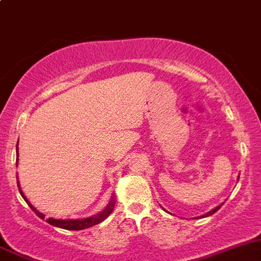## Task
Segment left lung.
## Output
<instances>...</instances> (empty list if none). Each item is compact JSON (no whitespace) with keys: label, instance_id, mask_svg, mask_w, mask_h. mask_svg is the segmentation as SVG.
Instances as JSON below:
<instances>
[{"label":"left lung","instance_id":"8db88e82","mask_svg":"<svg viewBox=\"0 0 261 261\" xmlns=\"http://www.w3.org/2000/svg\"><path fill=\"white\" fill-rule=\"evenodd\" d=\"M220 206H222V205H220ZM220 206H217V207H215V209H214V210H212V212H209V213H207V214H206V217H209V215L214 214V213H215V212H217V210H219V209H220Z\"/></svg>","mask_w":261,"mask_h":261}]
</instances>
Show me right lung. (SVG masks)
<instances>
[{"mask_svg": "<svg viewBox=\"0 0 261 261\" xmlns=\"http://www.w3.org/2000/svg\"><path fill=\"white\" fill-rule=\"evenodd\" d=\"M16 152H17V151H16ZM17 187H19V185H17ZM19 191H20V195L23 196V198L27 201V203H28L29 206H31V209L33 210V212L36 213V214L38 215L41 219H44V215L42 214V213H39L38 210L34 209L33 206H32L31 202H29V201L27 200L25 196L23 195V192H21L20 188H19ZM114 206H115V198L113 197L103 212H101L100 214H97V215H93V217H91V218H86V219H82V220H79V219H76V220H60V219H54V218H48V219H46V222L49 223L51 225H55V227L63 228V229H69V230L86 229V228L93 227V225L98 224V223H101L102 220H105L106 218H108L109 215L113 213Z\"/></svg>", "mask_w": 261, "mask_h": 261, "instance_id": "right-lung-1", "label": "right lung"}]
</instances>
